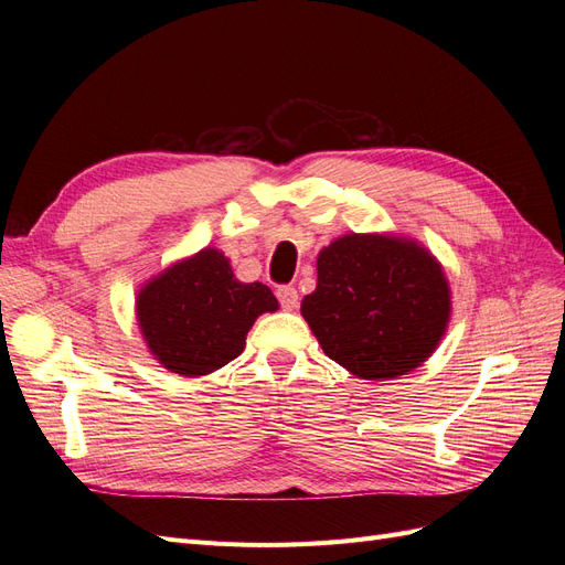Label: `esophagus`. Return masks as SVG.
I'll list each match as a JSON object with an SVG mask.
<instances>
[{"instance_id": "34e87169", "label": "esophagus", "mask_w": 565, "mask_h": 565, "mask_svg": "<svg viewBox=\"0 0 565 565\" xmlns=\"http://www.w3.org/2000/svg\"><path fill=\"white\" fill-rule=\"evenodd\" d=\"M276 295H278V301L285 311H295L299 306V292L292 285H280Z\"/></svg>"}]
</instances>
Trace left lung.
I'll list each match as a JSON object with an SVG mask.
<instances>
[{
  "mask_svg": "<svg viewBox=\"0 0 565 565\" xmlns=\"http://www.w3.org/2000/svg\"><path fill=\"white\" fill-rule=\"evenodd\" d=\"M301 316L322 351L363 380H391L434 353L450 318L448 280L424 247L344 235L318 254Z\"/></svg>",
  "mask_w": 565,
  "mask_h": 565,
  "instance_id": "8db88e82",
  "label": "left lung"
}]
</instances>
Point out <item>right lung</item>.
Returning <instances> with one entry per match:
<instances>
[{"label":"right lung","mask_w":565,"mask_h":565,"mask_svg":"<svg viewBox=\"0 0 565 565\" xmlns=\"http://www.w3.org/2000/svg\"><path fill=\"white\" fill-rule=\"evenodd\" d=\"M276 309L266 285L237 282L226 256L210 247L164 270L136 301L148 349L183 377L231 363L243 353L254 320Z\"/></svg>","instance_id":"obj_1"}]
</instances>
